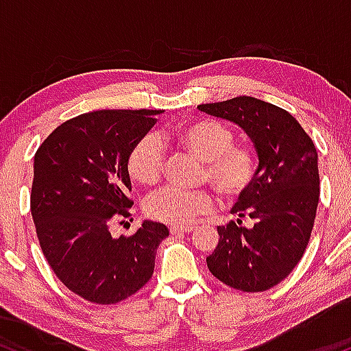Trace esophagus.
<instances>
[{
  "instance_id": "esophagus-1",
  "label": "esophagus",
  "mask_w": 351,
  "mask_h": 351,
  "mask_svg": "<svg viewBox=\"0 0 351 351\" xmlns=\"http://www.w3.org/2000/svg\"><path fill=\"white\" fill-rule=\"evenodd\" d=\"M193 226H170V232L173 236L176 234H186V232H191Z\"/></svg>"
}]
</instances>
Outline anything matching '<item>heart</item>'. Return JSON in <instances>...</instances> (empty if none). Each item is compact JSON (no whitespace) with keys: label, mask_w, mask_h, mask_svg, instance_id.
Masks as SVG:
<instances>
[{"label":"heart","mask_w":351,"mask_h":351,"mask_svg":"<svg viewBox=\"0 0 351 351\" xmlns=\"http://www.w3.org/2000/svg\"><path fill=\"white\" fill-rule=\"evenodd\" d=\"M181 147L204 162V178L221 196L232 199L241 196L254 180L256 162L244 147H232L234 134L216 120H196L176 134ZM163 147L158 136H140L127 156L130 178L140 184H152L162 175ZM213 208V196L204 189L189 191L178 186H163L147 196L145 215L171 226H188L196 217Z\"/></svg>","instance_id":"b5f03b06"}]
</instances>
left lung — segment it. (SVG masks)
Here are the masks:
<instances>
[{"label": "left lung", "instance_id": "obj_1", "mask_svg": "<svg viewBox=\"0 0 351 351\" xmlns=\"http://www.w3.org/2000/svg\"><path fill=\"white\" fill-rule=\"evenodd\" d=\"M198 110L243 128L259 160L252 183L231 209L237 223L217 226L208 269L237 291H267L293 271L308 244L320 196L315 145L287 110L256 97L203 104ZM245 215L252 228L240 226Z\"/></svg>", "mask_w": 351, "mask_h": 351}]
</instances>
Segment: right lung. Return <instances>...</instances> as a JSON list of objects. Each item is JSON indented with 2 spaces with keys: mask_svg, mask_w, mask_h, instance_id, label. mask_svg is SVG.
<instances>
[{
  "mask_svg": "<svg viewBox=\"0 0 351 351\" xmlns=\"http://www.w3.org/2000/svg\"><path fill=\"white\" fill-rule=\"evenodd\" d=\"M162 110H95L60 123L34 155L31 215L47 263L69 291L117 304L152 279L156 249L170 234L145 219L132 236L110 226L128 217L127 156Z\"/></svg>",
  "mask_w": 351,
  "mask_h": 351,
  "instance_id": "obj_1",
  "label": "right lung"
}]
</instances>
